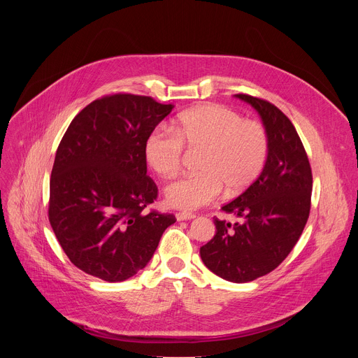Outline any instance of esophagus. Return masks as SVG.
<instances>
[{
  "instance_id": "1",
  "label": "esophagus",
  "mask_w": 358,
  "mask_h": 358,
  "mask_svg": "<svg viewBox=\"0 0 358 358\" xmlns=\"http://www.w3.org/2000/svg\"><path fill=\"white\" fill-rule=\"evenodd\" d=\"M176 218H177V221H188V220H194L195 215L191 213H177Z\"/></svg>"
}]
</instances>
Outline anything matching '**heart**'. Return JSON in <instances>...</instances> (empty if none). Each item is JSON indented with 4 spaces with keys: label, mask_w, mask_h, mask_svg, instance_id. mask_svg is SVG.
Returning <instances> with one entry per match:
<instances>
[{
    "label": "heart",
    "mask_w": 358,
    "mask_h": 358,
    "mask_svg": "<svg viewBox=\"0 0 358 358\" xmlns=\"http://www.w3.org/2000/svg\"><path fill=\"white\" fill-rule=\"evenodd\" d=\"M182 145L202 150L199 174L178 178L164 189L167 206L182 211L213 202L222 189L228 198L242 194L259 177L268 156L261 123L214 103L178 115L173 131L152 130L144 141L145 162L160 177L171 178L180 170Z\"/></svg>",
    "instance_id": "b5f03b06"
}]
</instances>
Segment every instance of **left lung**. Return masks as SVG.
<instances>
[{"label":"left lung","instance_id":"1","mask_svg":"<svg viewBox=\"0 0 358 358\" xmlns=\"http://www.w3.org/2000/svg\"><path fill=\"white\" fill-rule=\"evenodd\" d=\"M262 119L268 156L261 176L221 208L238 222L214 220V238L201 246V259L217 276L245 283L278 268L299 241L310 213L312 169L292 122L272 103L235 94Z\"/></svg>","mask_w":358,"mask_h":358}]
</instances>
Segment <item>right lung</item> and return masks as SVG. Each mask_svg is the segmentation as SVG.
Wrapping results in <instances>:
<instances>
[{
	"instance_id": "right-lung-1",
	"label": "right lung",
	"mask_w": 358,
	"mask_h": 358,
	"mask_svg": "<svg viewBox=\"0 0 358 358\" xmlns=\"http://www.w3.org/2000/svg\"><path fill=\"white\" fill-rule=\"evenodd\" d=\"M173 105L117 93L92 101L69 124L49 182V222L69 261L123 282L155 255L173 214L144 213L157 198L144 141Z\"/></svg>"
}]
</instances>
